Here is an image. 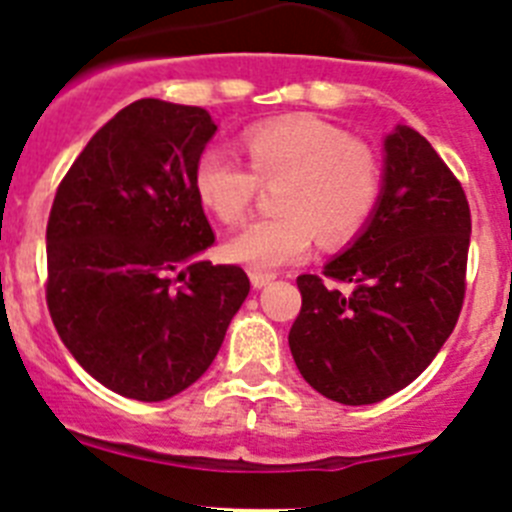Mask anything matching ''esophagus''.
Segmentation results:
<instances>
[{
	"label": "esophagus",
	"mask_w": 512,
	"mask_h": 512,
	"mask_svg": "<svg viewBox=\"0 0 512 512\" xmlns=\"http://www.w3.org/2000/svg\"><path fill=\"white\" fill-rule=\"evenodd\" d=\"M271 279H274V274H264V271H251V284L256 289L266 287V284H269Z\"/></svg>",
	"instance_id": "34e87169"
}]
</instances>
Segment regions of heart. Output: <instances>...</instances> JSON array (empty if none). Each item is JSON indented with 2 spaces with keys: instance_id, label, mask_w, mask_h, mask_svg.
Masks as SVG:
<instances>
[{
  "instance_id": "1",
  "label": "heart",
  "mask_w": 512,
  "mask_h": 512,
  "mask_svg": "<svg viewBox=\"0 0 512 512\" xmlns=\"http://www.w3.org/2000/svg\"><path fill=\"white\" fill-rule=\"evenodd\" d=\"M241 166L220 148H207L194 166V189L223 223H241L259 182H279L277 210L235 233L228 259L253 271H274L310 253L318 235L325 246L351 241L382 197V164L372 148L333 122L284 115L243 133Z\"/></svg>"
}]
</instances>
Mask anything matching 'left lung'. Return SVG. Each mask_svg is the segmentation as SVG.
Returning <instances> with one entry per match:
<instances>
[{"label":"left lung","mask_w":512,"mask_h":512,"mask_svg":"<svg viewBox=\"0 0 512 512\" xmlns=\"http://www.w3.org/2000/svg\"><path fill=\"white\" fill-rule=\"evenodd\" d=\"M384 153L382 197L359 238L323 277H297L289 348L312 390L343 405H372L418 379L467 289L472 215L459 179L408 125L384 138Z\"/></svg>","instance_id":"left-lung-1"}]
</instances>
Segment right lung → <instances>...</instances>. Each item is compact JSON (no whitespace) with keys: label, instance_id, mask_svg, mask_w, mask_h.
I'll use <instances>...</instances> for the list:
<instances>
[{"label":"right lung","instance_id":"obj_1","mask_svg":"<svg viewBox=\"0 0 512 512\" xmlns=\"http://www.w3.org/2000/svg\"><path fill=\"white\" fill-rule=\"evenodd\" d=\"M217 125L202 107L138 99L94 133L53 200L45 300L63 346L122 397L194 384L248 297L215 243L194 166Z\"/></svg>","mask_w":512,"mask_h":512}]
</instances>
